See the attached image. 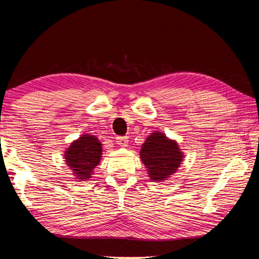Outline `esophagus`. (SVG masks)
Here are the masks:
<instances>
[{
    "mask_svg": "<svg viewBox=\"0 0 259 259\" xmlns=\"http://www.w3.org/2000/svg\"><path fill=\"white\" fill-rule=\"evenodd\" d=\"M115 140H116V144H118L119 146H122V147H125V146H128V138H126V137H121V136H118L115 138Z\"/></svg>",
    "mask_w": 259,
    "mask_h": 259,
    "instance_id": "obj_1",
    "label": "esophagus"
}]
</instances>
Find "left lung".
Masks as SVG:
<instances>
[{"instance_id": "left-lung-1", "label": "left lung", "mask_w": 259, "mask_h": 259, "mask_svg": "<svg viewBox=\"0 0 259 259\" xmlns=\"http://www.w3.org/2000/svg\"><path fill=\"white\" fill-rule=\"evenodd\" d=\"M140 156L153 181H163L175 173L183 158L175 141L168 140L163 134L158 133L147 138Z\"/></svg>"}]
</instances>
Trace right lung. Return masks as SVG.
Instances as JSON below:
<instances>
[{
    "instance_id": "right-lung-1",
    "label": "right lung",
    "mask_w": 259,
    "mask_h": 259,
    "mask_svg": "<svg viewBox=\"0 0 259 259\" xmlns=\"http://www.w3.org/2000/svg\"><path fill=\"white\" fill-rule=\"evenodd\" d=\"M102 155V147L96 137L85 135L74 141L65 153L66 163L73 169L77 180H88L98 166Z\"/></svg>"
}]
</instances>
